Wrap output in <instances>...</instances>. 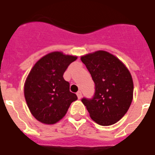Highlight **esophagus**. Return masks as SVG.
Here are the masks:
<instances>
[{"label":"esophagus","instance_id":"obj_1","mask_svg":"<svg viewBox=\"0 0 155 155\" xmlns=\"http://www.w3.org/2000/svg\"><path fill=\"white\" fill-rule=\"evenodd\" d=\"M76 94H77L78 98H79V99H80V98H81V97H82V92L80 91H78L77 93H76Z\"/></svg>","mask_w":155,"mask_h":155}]
</instances>
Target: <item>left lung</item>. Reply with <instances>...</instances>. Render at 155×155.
Segmentation results:
<instances>
[{"instance_id":"1","label":"left lung","mask_w":155,"mask_h":155,"mask_svg":"<svg viewBox=\"0 0 155 155\" xmlns=\"http://www.w3.org/2000/svg\"><path fill=\"white\" fill-rule=\"evenodd\" d=\"M94 83L91 98L82 102L94 121L102 126L115 124L129 109L133 97V81L128 68L117 58L106 51L81 57Z\"/></svg>"}]
</instances>
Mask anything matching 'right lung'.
I'll return each mask as SVG.
<instances>
[{
    "mask_svg": "<svg viewBox=\"0 0 155 155\" xmlns=\"http://www.w3.org/2000/svg\"><path fill=\"white\" fill-rule=\"evenodd\" d=\"M76 57L53 52L32 68L24 85V96L32 115L38 121L53 124L64 117L77 96L69 91L63 75Z\"/></svg>",
    "mask_w": 155,
    "mask_h": 155,
    "instance_id": "add662e5",
    "label": "right lung"
}]
</instances>
